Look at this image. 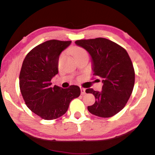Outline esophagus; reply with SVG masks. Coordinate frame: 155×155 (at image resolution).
Segmentation results:
<instances>
[{"label":"esophagus","instance_id":"obj_1","mask_svg":"<svg viewBox=\"0 0 155 155\" xmlns=\"http://www.w3.org/2000/svg\"><path fill=\"white\" fill-rule=\"evenodd\" d=\"M81 92L82 95H85L86 94L85 92V88H83V87H81Z\"/></svg>","mask_w":155,"mask_h":155}]
</instances>
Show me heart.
Masks as SVG:
<instances>
[{
	"instance_id": "heart-1",
	"label": "heart",
	"mask_w": 155,
	"mask_h": 155,
	"mask_svg": "<svg viewBox=\"0 0 155 155\" xmlns=\"http://www.w3.org/2000/svg\"><path fill=\"white\" fill-rule=\"evenodd\" d=\"M72 52L73 56H74V58H76V57L81 55V54L86 53V51L84 49L79 48V47H74V48L72 49Z\"/></svg>"
}]
</instances>
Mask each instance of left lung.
Masks as SVG:
<instances>
[{
  "instance_id": "obj_1",
  "label": "left lung",
  "mask_w": 155,
  "mask_h": 155,
  "mask_svg": "<svg viewBox=\"0 0 155 155\" xmlns=\"http://www.w3.org/2000/svg\"><path fill=\"white\" fill-rule=\"evenodd\" d=\"M90 54L95 76L102 78L101 91L88 88L95 103L88 106L91 114L101 117L114 116L124 108L132 94L135 71L127 51L118 44L105 38H98L75 41Z\"/></svg>"
}]
</instances>
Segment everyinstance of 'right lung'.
I'll return each instance as SVG.
<instances>
[{
    "label": "right lung",
    "mask_w": 155,
    "mask_h": 155,
    "mask_svg": "<svg viewBox=\"0 0 155 155\" xmlns=\"http://www.w3.org/2000/svg\"><path fill=\"white\" fill-rule=\"evenodd\" d=\"M71 43L46 41L31 50L22 63L19 77L21 94L28 108L44 120L62 116L72 100L81 94L77 85L67 89L51 86V79L58 74L60 54Z\"/></svg>",
    "instance_id": "obj_1"
}]
</instances>
